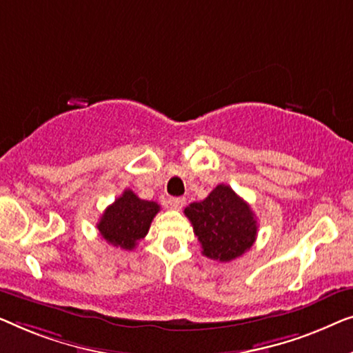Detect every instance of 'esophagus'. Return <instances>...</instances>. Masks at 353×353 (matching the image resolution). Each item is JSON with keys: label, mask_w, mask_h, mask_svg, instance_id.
<instances>
[{"label": "esophagus", "mask_w": 353, "mask_h": 353, "mask_svg": "<svg viewBox=\"0 0 353 353\" xmlns=\"http://www.w3.org/2000/svg\"><path fill=\"white\" fill-rule=\"evenodd\" d=\"M168 203H170V206L172 208V210H182L183 205H185V198H182V196L170 198Z\"/></svg>", "instance_id": "esophagus-1"}]
</instances>
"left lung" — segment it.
Returning a JSON list of instances; mask_svg holds the SVG:
<instances>
[{"label": "left lung", "mask_w": 353, "mask_h": 353, "mask_svg": "<svg viewBox=\"0 0 353 353\" xmlns=\"http://www.w3.org/2000/svg\"><path fill=\"white\" fill-rule=\"evenodd\" d=\"M183 212L192 222L203 254L212 261L230 262L254 245V212L224 183H219L203 201L188 205Z\"/></svg>", "instance_id": "left-lung-1"}]
</instances>
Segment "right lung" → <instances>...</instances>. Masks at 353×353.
I'll return each instance as SVG.
<instances>
[{
  "instance_id": "right-lung-1",
  "label": "right lung",
  "mask_w": 353,
  "mask_h": 353,
  "mask_svg": "<svg viewBox=\"0 0 353 353\" xmlns=\"http://www.w3.org/2000/svg\"><path fill=\"white\" fill-rule=\"evenodd\" d=\"M158 211V203L141 200L128 188L103 211L97 228L107 243L131 251L147 235Z\"/></svg>"
}]
</instances>
